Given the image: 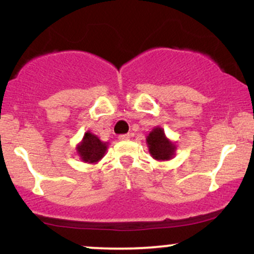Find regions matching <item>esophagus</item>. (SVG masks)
<instances>
[{
    "instance_id": "esophagus-1",
    "label": "esophagus",
    "mask_w": 254,
    "mask_h": 254,
    "mask_svg": "<svg viewBox=\"0 0 254 254\" xmlns=\"http://www.w3.org/2000/svg\"><path fill=\"white\" fill-rule=\"evenodd\" d=\"M131 137L130 133H122V135L118 136V138L121 139V141H125V139H129Z\"/></svg>"
}]
</instances>
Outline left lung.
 I'll use <instances>...</instances> for the list:
<instances>
[{
    "instance_id": "1",
    "label": "left lung",
    "mask_w": 254,
    "mask_h": 254,
    "mask_svg": "<svg viewBox=\"0 0 254 254\" xmlns=\"http://www.w3.org/2000/svg\"><path fill=\"white\" fill-rule=\"evenodd\" d=\"M148 147H149L150 155L156 160H170L174 155V147L173 143H171L166 138L164 130L160 127H155L149 133L147 138Z\"/></svg>"
}]
</instances>
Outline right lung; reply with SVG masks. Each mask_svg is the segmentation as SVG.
<instances>
[{"instance_id": "obj_1", "label": "right lung", "mask_w": 254, "mask_h": 254, "mask_svg": "<svg viewBox=\"0 0 254 254\" xmlns=\"http://www.w3.org/2000/svg\"><path fill=\"white\" fill-rule=\"evenodd\" d=\"M106 149V143L101 142L93 133L87 132L83 137V142L78 145L77 151L83 161L88 162V164H93V162L99 161L104 156Z\"/></svg>"}]
</instances>
